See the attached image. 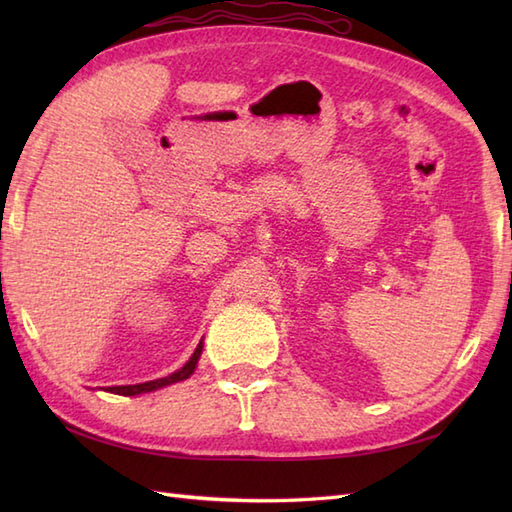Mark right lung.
Masks as SVG:
<instances>
[{
    "instance_id": "obj_1",
    "label": "right lung",
    "mask_w": 512,
    "mask_h": 512,
    "mask_svg": "<svg viewBox=\"0 0 512 512\" xmlns=\"http://www.w3.org/2000/svg\"><path fill=\"white\" fill-rule=\"evenodd\" d=\"M200 354H202V341L200 345L195 347L193 356L189 358L187 363H184V367H180L178 372H173L165 378H158V380H149V383H138V385H121V387H107L105 391H112V394H121V396H138V394H147V391H156L160 387H167V385H173V383H180V380L189 378L193 374L195 365H198L200 361Z\"/></svg>"
}]
</instances>
